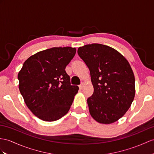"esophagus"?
I'll use <instances>...</instances> for the list:
<instances>
[{"label":"esophagus","instance_id":"esophagus-1","mask_svg":"<svg viewBox=\"0 0 154 154\" xmlns=\"http://www.w3.org/2000/svg\"><path fill=\"white\" fill-rule=\"evenodd\" d=\"M79 88H80V89H83V88H84V84H83V83H82V84L79 85Z\"/></svg>","mask_w":154,"mask_h":154}]
</instances>
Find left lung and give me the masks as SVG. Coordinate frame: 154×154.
I'll list each match as a JSON object with an SVG mask.
<instances>
[{"label": "left lung", "instance_id": "left-lung-1", "mask_svg": "<svg viewBox=\"0 0 154 154\" xmlns=\"http://www.w3.org/2000/svg\"><path fill=\"white\" fill-rule=\"evenodd\" d=\"M78 54L88 67L94 88L87 100L90 114L104 124L118 121L129 110L135 95L129 62L114 48L100 44L80 47Z\"/></svg>", "mask_w": 154, "mask_h": 154}]
</instances>
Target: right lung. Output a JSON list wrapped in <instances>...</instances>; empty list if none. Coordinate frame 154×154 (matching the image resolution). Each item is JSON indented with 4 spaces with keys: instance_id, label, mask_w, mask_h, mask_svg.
I'll use <instances>...</instances> for the list:
<instances>
[{
    "instance_id": "obj_1",
    "label": "right lung",
    "mask_w": 154,
    "mask_h": 154,
    "mask_svg": "<svg viewBox=\"0 0 154 154\" xmlns=\"http://www.w3.org/2000/svg\"><path fill=\"white\" fill-rule=\"evenodd\" d=\"M74 48H52L31 56L18 73L19 89L26 105L46 122L61 118L69 112L79 88L70 84L65 71L76 54Z\"/></svg>"
}]
</instances>
